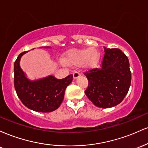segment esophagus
<instances>
[{
  "mask_svg": "<svg viewBox=\"0 0 148 148\" xmlns=\"http://www.w3.org/2000/svg\"><path fill=\"white\" fill-rule=\"evenodd\" d=\"M80 76V73L79 72H74L73 73V77H74V79H77L78 77H79Z\"/></svg>",
  "mask_w": 148,
  "mask_h": 148,
  "instance_id": "1",
  "label": "esophagus"
}]
</instances>
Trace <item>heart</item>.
I'll return each mask as SVG.
<instances>
[{
	"mask_svg": "<svg viewBox=\"0 0 148 148\" xmlns=\"http://www.w3.org/2000/svg\"><path fill=\"white\" fill-rule=\"evenodd\" d=\"M99 58V52L95 49H74L67 53L63 62L67 65L76 67L84 65L87 68H92L97 64Z\"/></svg>",
	"mask_w": 148,
	"mask_h": 148,
	"instance_id": "obj_1",
	"label": "heart"
}]
</instances>
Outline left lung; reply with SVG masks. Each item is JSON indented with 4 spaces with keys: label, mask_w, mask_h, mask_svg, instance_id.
<instances>
[{
    "label": "left lung",
    "mask_w": 148,
    "mask_h": 148,
    "mask_svg": "<svg viewBox=\"0 0 148 148\" xmlns=\"http://www.w3.org/2000/svg\"><path fill=\"white\" fill-rule=\"evenodd\" d=\"M100 68L84 73L88 80L85 91L88 99L99 108H111L124 99L130 89L132 74L128 58L120 49L104 47Z\"/></svg>",
    "instance_id": "obj_1"
}]
</instances>
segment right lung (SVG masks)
Instances as JSON below:
<instances>
[{
  "label": "right lung",
  "mask_w": 148,
  "mask_h": 148,
  "mask_svg": "<svg viewBox=\"0 0 148 148\" xmlns=\"http://www.w3.org/2000/svg\"><path fill=\"white\" fill-rule=\"evenodd\" d=\"M27 52L20 53L14 64V84L18 97L27 108L33 111L42 113L55 111L63 101L64 91L72 81L73 75L70 74L62 79L49 76L30 81L19 65L21 56Z\"/></svg>",
  "instance_id": "obj_1"
}]
</instances>
